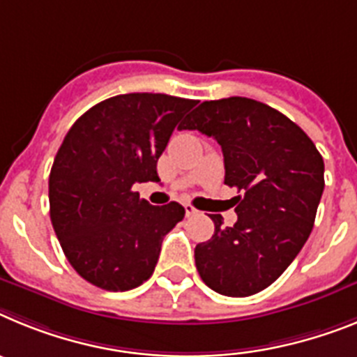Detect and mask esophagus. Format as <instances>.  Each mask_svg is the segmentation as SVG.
Returning <instances> with one entry per match:
<instances>
[{
    "mask_svg": "<svg viewBox=\"0 0 357 357\" xmlns=\"http://www.w3.org/2000/svg\"><path fill=\"white\" fill-rule=\"evenodd\" d=\"M185 213H187V217H192V215H196L197 213V210L194 208V206H192V204H185Z\"/></svg>",
    "mask_w": 357,
    "mask_h": 357,
    "instance_id": "34e87169",
    "label": "esophagus"
}]
</instances>
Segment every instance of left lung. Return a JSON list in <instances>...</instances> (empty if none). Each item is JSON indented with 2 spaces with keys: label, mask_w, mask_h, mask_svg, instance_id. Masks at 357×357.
<instances>
[{
  "label": "left lung",
  "mask_w": 357,
  "mask_h": 357,
  "mask_svg": "<svg viewBox=\"0 0 357 357\" xmlns=\"http://www.w3.org/2000/svg\"><path fill=\"white\" fill-rule=\"evenodd\" d=\"M215 138L225 183L237 188V222L212 213V238L196 246L210 289L250 296L271 286L309 238L324 194V158L286 114L246 97L203 102L183 122Z\"/></svg>",
  "instance_id": "8db88e82"
}]
</instances>
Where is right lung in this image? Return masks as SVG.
<instances>
[{"label": "right lung", "mask_w": 357, "mask_h": 357, "mask_svg": "<svg viewBox=\"0 0 357 357\" xmlns=\"http://www.w3.org/2000/svg\"><path fill=\"white\" fill-rule=\"evenodd\" d=\"M196 104L163 93L116 95L64 136L50 172V219L68 262L93 286L129 291L153 275L185 208L176 201L153 206L132 187L160 181L158 158Z\"/></svg>", "instance_id": "add662e5"}]
</instances>
